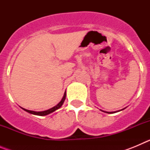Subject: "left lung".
Listing matches in <instances>:
<instances>
[{"label":"left lung","instance_id":"left-lung-1","mask_svg":"<svg viewBox=\"0 0 150 150\" xmlns=\"http://www.w3.org/2000/svg\"><path fill=\"white\" fill-rule=\"evenodd\" d=\"M123 110H124V109H123ZM101 111H103V110H101ZM103 112H107V113H111V112H116H116H106V111H103Z\"/></svg>","mask_w":150,"mask_h":150}]
</instances>
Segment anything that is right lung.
I'll return each mask as SVG.
<instances>
[{
	"instance_id": "add662e5",
	"label": "right lung",
	"mask_w": 150,
	"mask_h": 150,
	"mask_svg": "<svg viewBox=\"0 0 150 150\" xmlns=\"http://www.w3.org/2000/svg\"><path fill=\"white\" fill-rule=\"evenodd\" d=\"M65 98H66V91L64 92V96L63 98H62V100H61L60 102H59V104H57L56 106H55V107H53L52 108H51V109H49L47 110H44V111H41V112H36V111H32V110H26V109H24V108H22V109L24 110L25 111H26V112H29V113H31V114H34V115H37V116H46V115H48L50 114V113H51V112H54V111H55L56 110L59 109L62 106V104H63L64 101V100H65Z\"/></svg>"
}]
</instances>
